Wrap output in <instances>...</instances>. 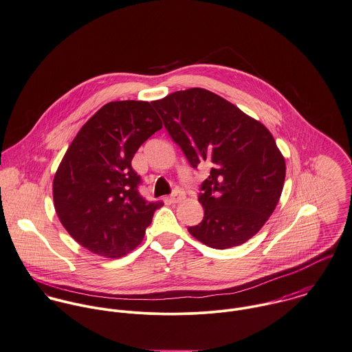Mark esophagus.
I'll use <instances>...</instances> for the list:
<instances>
[{
	"mask_svg": "<svg viewBox=\"0 0 352 352\" xmlns=\"http://www.w3.org/2000/svg\"><path fill=\"white\" fill-rule=\"evenodd\" d=\"M181 199H182V195H179V193H175V195H170V197H168L170 204H178Z\"/></svg>",
	"mask_w": 352,
	"mask_h": 352,
	"instance_id": "34e87169",
	"label": "esophagus"
}]
</instances>
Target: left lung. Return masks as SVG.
<instances>
[{
	"instance_id": "left-lung-1",
	"label": "left lung",
	"mask_w": 352,
	"mask_h": 352,
	"mask_svg": "<svg viewBox=\"0 0 352 352\" xmlns=\"http://www.w3.org/2000/svg\"><path fill=\"white\" fill-rule=\"evenodd\" d=\"M151 104L190 164L210 167L198 195L204 219L188 228L190 234L210 248L226 250L258 234L280 198L286 175L272 132L201 87Z\"/></svg>"
}]
</instances>
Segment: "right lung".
<instances>
[{"label": "right lung", "mask_w": 352, "mask_h": 352, "mask_svg": "<svg viewBox=\"0 0 352 352\" xmlns=\"http://www.w3.org/2000/svg\"><path fill=\"white\" fill-rule=\"evenodd\" d=\"M160 128L150 102L113 101L89 118L69 146L54 177V206L65 230L90 252L126 255L163 205L139 195L140 177L131 166Z\"/></svg>", "instance_id": "right-lung-1"}]
</instances>
